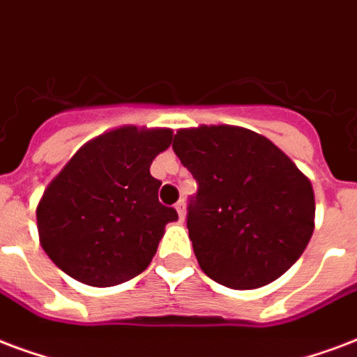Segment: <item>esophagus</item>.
<instances>
[{
    "label": "esophagus",
    "instance_id": "1",
    "mask_svg": "<svg viewBox=\"0 0 357 357\" xmlns=\"http://www.w3.org/2000/svg\"><path fill=\"white\" fill-rule=\"evenodd\" d=\"M176 213H178V220L181 222H184V216H186V203H184V199H181L178 203L175 205Z\"/></svg>",
    "mask_w": 357,
    "mask_h": 357
}]
</instances>
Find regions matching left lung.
Listing matches in <instances>:
<instances>
[{
  "mask_svg": "<svg viewBox=\"0 0 357 357\" xmlns=\"http://www.w3.org/2000/svg\"><path fill=\"white\" fill-rule=\"evenodd\" d=\"M173 150L197 181L186 226L203 273L233 290L282 277L314 231L309 178L269 139L237 126L178 130Z\"/></svg>",
  "mask_w": 357,
  "mask_h": 357,
  "instance_id": "8db88e82",
  "label": "left lung"
}]
</instances>
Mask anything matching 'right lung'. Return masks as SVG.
Segmentation results:
<instances>
[{"label": "right lung", "instance_id": "add662e5", "mask_svg": "<svg viewBox=\"0 0 357 357\" xmlns=\"http://www.w3.org/2000/svg\"><path fill=\"white\" fill-rule=\"evenodd\" d=\"M173 131L124 126L80 146L37 205L39 241L66 275L109 288L150 265L173 207L158 201L162 182L152 160L169 149Z\"/></svg>", "mask_w": 357, "mask_h": 357}]
</instances>
